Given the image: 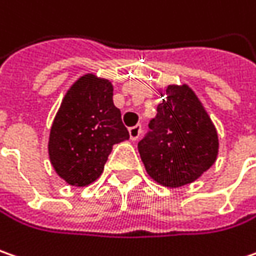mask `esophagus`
<instances>
[{
	"label": "esophagus",
	"mask_w": 256,
	"mask_h": 256,
	"mask_svg": "<svg viewBox=\"0 0 256 256\" xmlns=\"http://www.w3.org/2000/svg\"><path fill=\"white\" fill-rule=\"evenodd\" d=\"M141 132H142L141 125H134V126H131V128H130V138H131L132 141H136V140L140 138Z\"/></svg>",
	"instance_id": "esophagus-1"
}]
</instances>
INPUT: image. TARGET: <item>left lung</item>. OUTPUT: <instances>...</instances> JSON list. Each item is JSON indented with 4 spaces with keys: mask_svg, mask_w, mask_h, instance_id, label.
Returning a JSON list of instances; mask_svg holds the SVG:
<instances>
[{
    "mask_svg": "<svg viewBox=\"0 0 256 256\" xmlns=\"http://www.w3.org/2000/svg\"><path fill=\"white\" fill-rule=\"evenodd\" d=\"M138 151L147 174L164 187L190 184L218 158L219 138L209 114L187 84H168Z\"/></svg>",
    "mask_w": 256,
    "mask_h": 256,
    "instance_id": "obj_1",
    "label": "left lung"
}]
</instances>
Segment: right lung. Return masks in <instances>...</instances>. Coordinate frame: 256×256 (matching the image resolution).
Returning a JSON list of instances; mask_svg holds the SVG:
<instances>
[{
  "label": "right lung",
  "mask_w": 256,
  "mask_h": 256,
  "mask_svg": "<svg viewBox=\"0 0 256 256\" xmlns=\"http://www.w3.org/2000/svg\"><path fill=\"white\" fill-rule=\"evenodd\" d=\"M114 86L94 73L80 76L62 99L48 135V158L68 184H92L104 172L114 144L130 138Z\"/></svg>",
  "instance_id": "add662e5"
}]
</instances>
